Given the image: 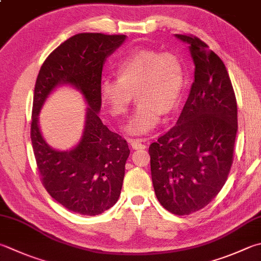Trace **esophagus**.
<instances>
[{
  "label": "esophagus",
  "instance_id": "esophagus-1",
  "mask_svg": "<svg viewBox=\"0 0 261 261\" xmlns=\"http://www.w3.org/2000/svg\"><path fill=\"white\" fill-rule=\"evenodd\" d=\"M147 139H128V143L134 150H140V149H144L145 147V142Z\"/></svg>",
  "mask_w": 261,
  "mask_h": 261
}]
</instances>
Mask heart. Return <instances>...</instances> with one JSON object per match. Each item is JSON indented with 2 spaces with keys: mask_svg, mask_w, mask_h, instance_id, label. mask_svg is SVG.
<instances>
[{
  "mask_svg": "<svg viewBox=\"0 0 261 261\" xmlns=\"http://www.w3.org/2000/svg\"><path fill=\"white\" fill-rule=\"evenodd\" d=\"M117 78L107 77L100 85L101 100L114 117H125L134 93L139 101L126 126L129 134H147L159 124L161 112L169 114L178 105L185 72L173 52L136 50L118 62Z\"/></svg>",
  "mask_w": 261,
  "mask_h": 261,
  "instance_id": "b5f03b06",
  "label": "heart"
}]
</instances>
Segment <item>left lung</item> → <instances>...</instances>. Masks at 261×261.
I'll return each instance as SVG.
<instances>
[{"mask_svg":"<svg viewBox=\"0 0 261 261\" xmlns=\"http://www.w3.org/2000/svg\"><path fill=\"white\" fill-rule=\"evenodd\" d=\"M190 44L195 71L190 95L174 127L149 147L156 199L169 213L191 215L223 189L233 164L237 97L224 62L200 38Z\"/></svg>","mask_w":261,"mask_h":261,"instance_id":"1","label":"left lung"}]
</instances>
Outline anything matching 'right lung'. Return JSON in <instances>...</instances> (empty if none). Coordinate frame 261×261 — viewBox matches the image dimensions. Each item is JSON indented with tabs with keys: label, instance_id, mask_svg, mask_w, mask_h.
<instances>
[{
	"label": "right lung",
	"instance_id": "1",
	"mask_svg": "<svg viewBox=\"0 0 261 261\" xmlns=\"http://www.w3.org/2000/svg\"><path fill=\"white\" fill-rule=\"evenodd\" d=\"M125 35L81 33L59 45L39 69L34 90L31 139L39 178L52 198L72 213L95 216L118 201L129 155L128 144L108 129L99 117L100 85L106 59ZM60 84L80 88L90 107L85 135L75 149L60 152L42 140L37 124L47 95Z\"/></svg>",
	"mask_w": 261,
	"mask_h": 261
}]
</instances>
